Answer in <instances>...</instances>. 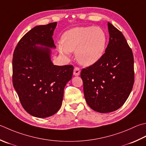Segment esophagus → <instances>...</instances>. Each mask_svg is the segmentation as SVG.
<instances>
[{
    "instance_id": "esophagus-1",
    "label": "esophagus",
    "mask_w": 146,
    "mask_h": 146,
    "mask_svg": "<svg viewBox=\"0 0 146 146\" xmlns=\"http://www.w3.org/2000/svg\"><path fill=\"white\" fill-rule=\"evenodd\" d=\"M80 73V69L78 67L75 66V68H74V71H73V75L75 76H78Z\"/></svg>"
}]
</instances>
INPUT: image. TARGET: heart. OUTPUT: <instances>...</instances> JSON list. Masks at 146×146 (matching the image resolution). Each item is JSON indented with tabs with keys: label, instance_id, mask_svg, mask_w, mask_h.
<instances>
[{
	"label": "heart",
	"instance_id": "b5f03b06",
	"mask_svg": "<svg viewBox=\"0 0 146 146\" xmlns=\"http://www.w3.org/2000/svg\"><path fill=\"white\" fill-rule=\"evenodd\" d=\"M107 35L99 27L74 28L62 35V44L58 45L62 55L68 56L75 50V56L80 63L90 66L101 58L105 50Z\"/></svg>",
	"mask_w": 146,
	"mask_h": 146
}]
</instances>
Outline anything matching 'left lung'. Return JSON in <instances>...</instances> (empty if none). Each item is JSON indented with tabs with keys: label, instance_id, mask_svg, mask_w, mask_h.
Masks as SVG:
<instances>
[{
	"label": "left lung",
	"instance_id": "obj_1",
	"mask_svg": "<svg viewBox=\"0 0 146 146\" xmlns=\"http://www.w3.org/2000/svg\"><path fill=\"white\" fill-rule=\"evenodd\" d=\"M108 26L110 40L105 52L80 73L87 103L102 113L124 104L133 88L135 74L132 48L120 31L110 23Z\"/></svg>",
	"mask_w": 146,
	"mask_h": 146
}]
</instances>
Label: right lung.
<instances>
[{
	"instance_id": "right-lung-1",
	"label": "right lung",
	"mask_w": 146,
	"mask_h": 146,
	"mask_svg": "<svg viewBox=\"0 0 146 146\" xmlns=\"http://www.w3.org/2000/svg\"><path fill=\"white\" fill-rule=\"evenodd\" d=\"M57 22L34 27L20 39L13 53V84L23 108L30 115L46 118L61 106L64 88L72 78L73 66H56L50 61Z\"/></svg>"
}]
</instances>
